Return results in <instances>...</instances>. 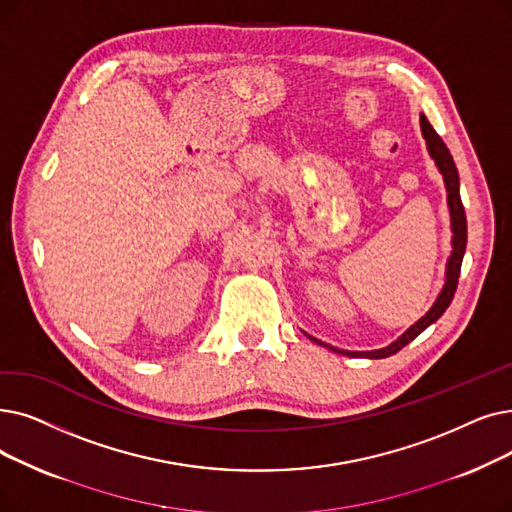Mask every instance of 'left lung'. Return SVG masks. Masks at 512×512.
Here are the masks:
<instances>
[{
    "mask_svg": "<svg viewBox=\"0 0 512 512\" xmlns=\"http://www.w3.org/2000/svg\"><path fill=\"white\" fill-rule=\"evenodd\" d=\"M420 131H422V138H425L427 142V150L431 154V159L435 161L439 173L443 175V184H446V192H448V209H450V228H452V253L448 257V263H446V282H443L441 291L435 299V303L431 305V309L427 311L425 316H422L420 320H416L404 335H399L393 343H389L387 347H381V349H372V351H345V349H339V347H332L328 343H322L314 337H309L307 332L305 335L330 349L335 353H341V355H347V358H368V360H381V358H389V355L397 353L402 347H406L410 341H414L422 330L429 328L433 322H437L441 318L443 311H446L454 299V293H456V286H458V276H460V265H462V257H464V251H466V215H464V207H462V201H460V177H458V169L454 165V159L452 154L448 150V146L443 144V140L437 136L435 129L431 127V123L427 121L425 115H420Z\"/></svg>",
    "mask_w": 512,
    "mask_h": 512,
    "instance_id": "8db88e82",
    "label": "left lung"
}]
</instances>
